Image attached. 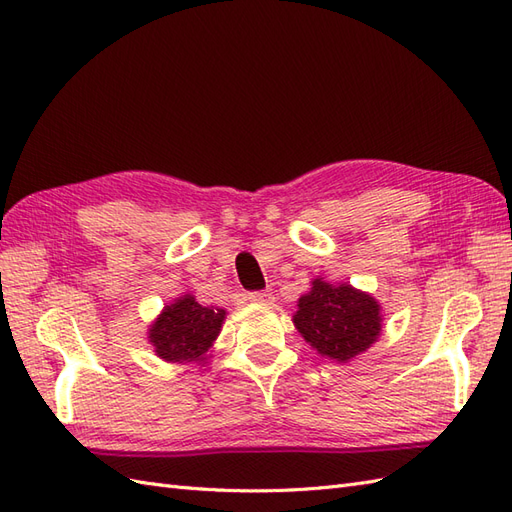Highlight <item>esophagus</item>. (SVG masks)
<instances>
[{
    "mask_svg": "<svg viewBox=\"0 0 512 512\" xmlns=\"http://www.w3.org/2000/svg\"><path fill=\"white\" fill-rule=\"evenodd\" d=\"M248 300L257 304H270L274 298L270 291H251V294H248Z\"/></svg>",
    "mask_w": 512,
    "mask_h": 512,
    "instance_id": "1",
    "label": "esophagus"
}]
</instances>
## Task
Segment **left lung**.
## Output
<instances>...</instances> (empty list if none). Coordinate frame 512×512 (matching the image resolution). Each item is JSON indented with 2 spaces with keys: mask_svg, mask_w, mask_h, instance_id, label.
<instances>
[{
  "mask_svg": "<svg viewBox=\"0 0 512 512\" xmlns=\"http://www.w3.org/2000/svg\"><path fill=\"white\" fill-rule=\"evenodd\" d=\"M382 304L349 283L313 279L298 298L294 326L321 358L349 362L367 352L382 334Z\"/></svg>",
  "mask_w": 512,
  "mask_h": 512,
  "instance_id": "left-lung-1",
  "label": "left lung"
}]
</instances>
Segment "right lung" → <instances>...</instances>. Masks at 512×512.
Returning <instances> with one entry per match:
<instances>
[{"label": "right lung", "mask_w": 512, "mask_h": 512, "mask_svg": "<svg viewBox=\"0 0 512 512\" xmlns=\"http://www.w3.org/2000/svg\"><path fill=\"white\" fill-rule=\"evenodd\" d=\"M227 311L203 306L193 294L175 298L148 328L154 354L171 364H206L221 334Z\"/></svg>", "instance_id": "right-lung-1"}]
</instances>
